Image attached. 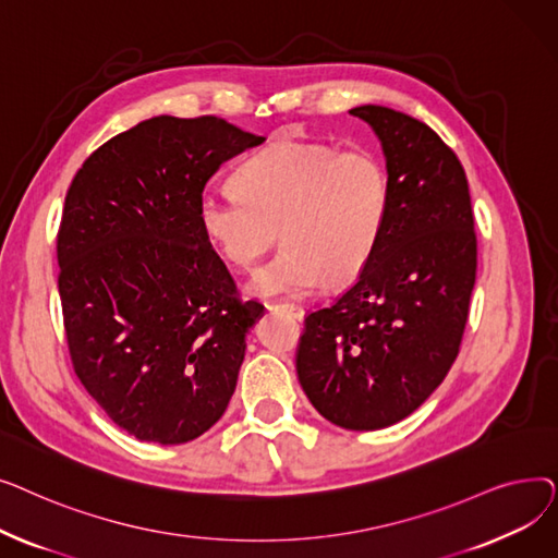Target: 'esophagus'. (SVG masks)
I'll return each instance as SVG.
<instances>
[{"label":"esophagus","mask_w":558,"mask_h":558,"mask_svg":"<svg viewBox=\"0 0 558 558\" xmlns=\"http://www.w3.org/2000/svg\"><path fill=\"white\" fill-rule=\"evenodd\" d=\"M271 310H280V312L289 314L291 318H299V320L305 316V310L299 303H276V305H271Z\"/></svg>","instance_id":"obj_1"}]
</instances>
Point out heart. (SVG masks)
Masks as SVG:
<instances>
[{
    "instance_id": "1",
    "label": "heart",
    "mask_w": 558,
    "mask_h": 558,
    "mask_svg": "<svg viewBox=\"0 0 558 558\" xmlns=\"http://www.w3.org/2000/svg\"><path fill=\"white\" fill-rule=\"evenodd\" d=\"M391 171L368 146L282 137L248 158L234 187L198 196V226L230 264L251 271L276 240L284 246L262 267L257 296H303L326 282L355 280L383 240L391 215Z\"/></svg>"
}]
</instances>
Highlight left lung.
I'll return each mask as SVG.
<instances>
[{
	"mask_svg": "<svg viewBox=\"0 0 558 558\" xmlns=\"http://www.w3.org/2000/svg\"><path fill=\"white\" fill-rule=\"evenodd\" d=\"M350 114L383 142L391 215L360 278L305 316L296 371L320 416L368 432L416 412L457 360L477 234L465 171L441 137L385 106Z\"/></svg>",
	"mask_w": 558,
	"mask_h": 558,
	"instance_id": "left-lung-1",
	"label": "left lung"
}]
</instances>
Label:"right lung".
I'll return each instance as SVG.
<instances>
[{"label":"right lung","mask_w":558,"mask_h":558,"mask_svg":"<svg viewBox=\"0 0 558 558\" xmlns=\"http://www.w3.org/2000/svg\"><path fill=\"white\" fill-rule=\"evenodd\" d=\"M264 137L203 114L151 117L76 171L56 238L74 371L140 441L179 446L226 412L262 314L198 226V196Z\"/></svg>","instance_id":"add662e5"}]
</instances>
